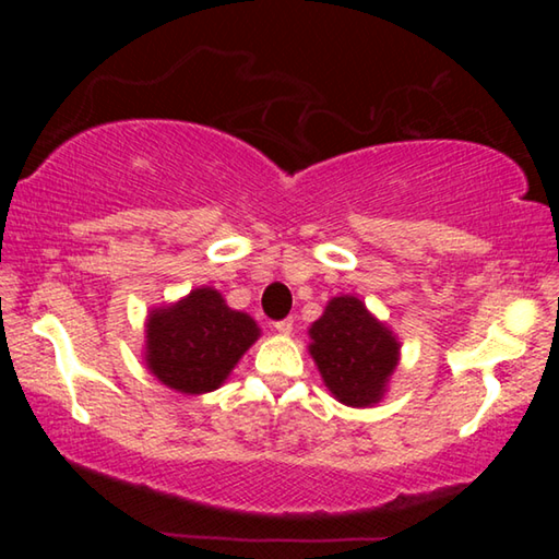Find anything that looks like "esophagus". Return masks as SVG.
Listing matches in <instances>:
<instances>
[{"label": "esophagus", "mask_w": 559, "mask_h": 559, "mask_svg": "<svg viewBox=\"0 0 559 559\" xmlns=\"http://www.w3.org/2000/svg\"><path fill=\"white\" fill-rule=\"evenodd\" d=\"M273 328H276V333H281V335H290V330H293V320H290V318L276 320V323H273Z\"/></svg>", "instance_id": "1"}]
</instances>
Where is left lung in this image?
I'll return each instance as SVG.
<instances>
[{"instance_id":"1","label":"left lung","mask_w":559,"mask_h":559,"mask_svg":"<svg viewBox=\"0 0 559 559\" xmlns=\"http://www.w3.org/2000/svg\"><path fill=\"white\" fill-rule=\"evenodd\" d=\"M310 355L337 402L372 406L400 362V340L355 296H337L308 330Z\"/></svg>"}]
</instances>
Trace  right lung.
<instances>
[{"label": "right lung", "mask_w": 559, "mask_h": 559, "mask_svg": "<svg viewBox=\"0 0 559 559\" xmlns=\"http://www.w3.org/2000/svg\"><path fill=\"white\" fill-rule=\"evenodd\" d=\"M145 362L159 382L182 394L222 386L241 355L257 343V320L226 306L219 290L194 288L173 306L150 310Z\"/></svg>", "instance_id": "right-lung-1"}]
</instances>
